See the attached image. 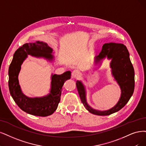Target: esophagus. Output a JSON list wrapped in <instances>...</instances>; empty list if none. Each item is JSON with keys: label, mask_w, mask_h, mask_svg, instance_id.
Here are the masks:
<instances>
[{"label": "esophagus", "mask_w": 146, "mask_h": 146, "mask_svg": "<svg viewBox=\"0 0 146 146\" xmlns=\"http://www.w3.org/2000/svg\"><path fill=\"white\" fill-rule=\"evenodd\" d=\"M80 76V73L78 71V70H74L72 73V78H78Z\"/></svg>", "instance_id": "1"}]
</instances>
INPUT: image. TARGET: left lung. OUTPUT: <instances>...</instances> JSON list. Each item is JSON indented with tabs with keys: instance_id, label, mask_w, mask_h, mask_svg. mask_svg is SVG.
Instances as JSON below:
<instances>
[{
	"instance_id": "8db88e82",
	"label": "left lung",
	"mask_w": 146,
	"mask_h": 146,
	"mask_svg": "<svg viewBox=\"0 0 146 146\" xmlns=\"http://www.w3.org/2000/svg\"><path fill=\"white\" fill-rule=\"evenodd\" d=\"M106 58L111 60L110 68L112 75L121 89L120 98L114 107L106 111L93 109L87 103L84 85L80 80L76 81L77 89L84 106L91 114L98 115H108L123 108L132 96L135 87L134 69L126 47L120 43H105L99 55L94 57L95 65L99 64L100 66L102 61Z\"/></svg>"
}]
</instances>
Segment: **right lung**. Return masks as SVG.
Instances as JSON below:
<instances>
[{
  "mask_svg": "<svg viewBox=\"0 0 146 146\" xmlns=\"http://www.w3.org/2000/svg\"><path fill=\"white\" fill-rule=\"evenodd\" d=\"M53 49L46 42L36 41L26 43L19 47L14 54L9 70L8 86L11 95L20 108L28 114L40 117L52 114L56 111L60 102L62 86L71 78V72H66L62 74H52L50 92L40 98H29L23 94L19 82V74L21 66L28 55L43 58L52 62L54 56Z\"/></svg>",
  "mask_w": 146,
  "mask_h": 146,
  "instance_id": "1",
  "label": "right lung"
}]
</instances>
